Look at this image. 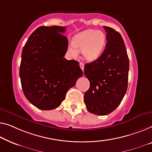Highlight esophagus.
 I'll return each instance as SVG.
<instances>
[{"label":"esophagus","instance_id":"34e87169","mask_svg":"<svg viewBox=\"0 0 152 152\" xmlns=\"http://www.w3.org/2000/svg\"><path fill=\"white\" fill-rule=\"evenodd\" d=\"M80 68L82 69L83 71H84V67H85V65H84L83 63H80Z\"/></svg>","mask_w":152,"mask_h":152}]
</instances>
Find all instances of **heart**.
<instances>
[{
  "label": "heart",
  "mask_w": 152,
  "mask_h": 152,
  "mask_svg": "<svg viewBox=\"0 0 152 152\" xmlns=\"http://www.w3.org/2000/svg\"><path fill=\"white\" fill-rule=\"evenodd\" d=\"M73 45L68 46L69 54L76 57L78 52H83V57L87 61H94L101 56L106 44V35L102 31L93 29L84 31L74 36Z\"/></svg>",
  "instance_id": "1"
}]
</instances>
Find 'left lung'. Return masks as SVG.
<instances>
[{"instance_id":"left-lung-1","label":"left lung","mask_w":152,"mask_h":152,"mask_svg":"<svg viewBox=\"0 0 152 152\" xmlns=\"http://www.w3.org/2000/svg\"><path fill=\"white\" fill-rule=\"evenodd\" d=\"M105 49L94 61L85 65L84 74L90 87L84 101L89 112L106 115L117 108L128 89L129 58L120 33L108 26Z\"/></svg>"}]
</instances>
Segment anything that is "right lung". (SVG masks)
<instances>
[{"label": "right lung", "mask_w": 152, "mask_h": 152, "mask_svg": "<svg viewBox=\"0 0 152 152\" xmlns=\"http://www.w3.org/2000/svg\"><path fill=\"white\" fill-rule=\"evenodd\" d=\"M65 26H40L22 52L20 77L26 99L41 110L58 107L70 88L83 76L79 63L64 58L68 40Z\"/></svg>", "instance_id": "obj_1"}]
</instances>
